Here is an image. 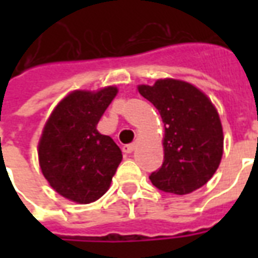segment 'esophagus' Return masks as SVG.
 <instances>
[{"mask_svg": "<svg viewBox=\"0 0 258 258\" xmlns=\"http://www.w3.org/2000/svg\"><path fill=\"white\" fill-rule=\"evenodd\" d=\"M135 144H128V145H124L123 146V152L124 153H131V152L134 151Z\"/></svg>", "mask_w": 258, "mask_h": 258, "instance_id": "esophagus-1", "label": "esophagus"}]
</instances>
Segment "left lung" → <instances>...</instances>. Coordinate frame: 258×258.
<instances>
[{"label":"left lung","mask_w":258,"mask_h":258,"mask_svg":"<svg viewBox=\"0 0 258 258\" xmlns=\"http://www.w3.org/2000/svg\"><path fill=\"white\" fill-rule=\"evenodd\" d=\"M138 91L164 123V160L149 175L152 184L175 195L199 189L214 175L222 157L224 135L216 107L202 91L179 80H157L155 85H140Z\"/></svg>","instance_id":"1"}]
</instances>
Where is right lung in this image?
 <instances>
[{"instance_id": "obj_1", "label": "right lung", "mask_w": 258, "mask_h": 258, "mask_svg": "<svg viewBox=\"0 0 258 258\" xmlns=\"http://www.w3.org/2000/svg\"><path fill=\"white\" fill-rule=\"evenodd\" d=\"M116 94V87L74 91L48 118L38 144L40 167L66 199L91 203L109 189L123 155L110 137L98 133L96 124Z\"/></svg>"}]
</instances>
